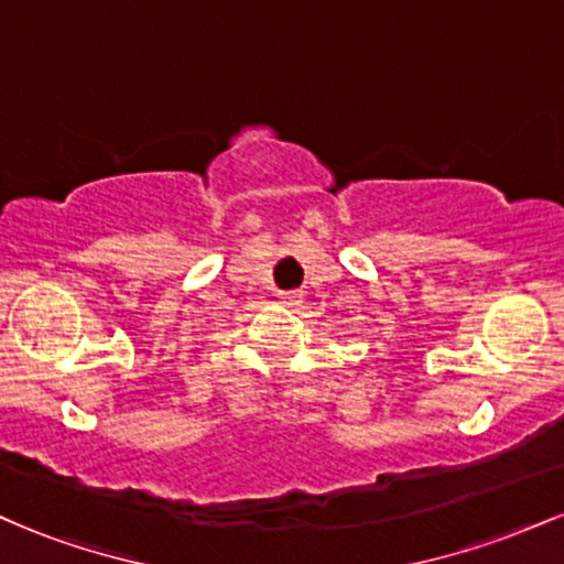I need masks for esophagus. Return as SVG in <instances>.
<instances>
[{
    "label": "esophagus",
    "instance_id": "esophagus-1",
    "mask_svg": "<svg viewBox=\"0 0 564 564\" xmlns=\"http://www.w3.org/2000/svg\"><path fill=\"white\" fill-rule=\"evenodd\" d=\"M278 296H281L283 304H291V307H294V304L302 302L304 294L300 289H291V291H278Z\"/></svg>",
    "mask_w": 564,
    "mask_h": 564
}]
</instances>
